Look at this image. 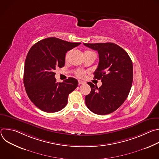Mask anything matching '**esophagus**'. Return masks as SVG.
<instances>
[{
  "label": "esophagus",
  "mask_w": 159,
  "mask_h": 159,
  "mask_svg": "<svg viewBox=\"0 0 159 159\" xmlns=\"http://www.w3.org/2000/svg\"><path fill=\"white\" fill-rule=\"evenodd\" d=\"M84 84V82H83L82 80H79V85H81V84Z\"/></svg>",
  "instance_id": "34e87169"
}]
</instances>
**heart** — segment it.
Segmentation results:
<instances>
[{
  "label": "heart",
  "instance_id": "b5f03b06",
  "mask_svg": "<svg viewBox=\"0 0 159 159\" xmlns=\"http://www.w3.org/2000/svg\"><path fill=\"white\" fill-rule=\"evenodd\" d=\"M67 58H68V54L66 55V57H65V58L66 59H67ZM76 75L78 76V77H82V76H83V75H84V73L82 72V71H80V70H79V71H78L77 73H76Z\"/></svg>",
  "mask_w": 159,
  "mask_h": 159
}]
</instances>
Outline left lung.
I'll list each match as a JSON object with an SVG mask.
<instances>
[{"mask_svg": "<svg viewBox=\"0 0 159 159\" xmlns=\"http://www.w3.org/2000/svg\"><path fill=\"white\" fill-rule=\"evenodd\" d=\"M84 44L99 53L94 78L102 82L99 88L87 83L91 91L85 96V104L95 114L108 115L119 108L129 93L133 78L132 61L124 49L113 43Z\"/></svg>", "mask_w": 159, "mask_h": 159, "instance_id": "8db88e82", "label": "left lung"}]
</instances>
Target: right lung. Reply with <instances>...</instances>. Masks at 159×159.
Listing matches in <instances>:
<instances>
[{
    "label": "right lung",
    "instance_id": "right-lung-1",
    "mask_svg": "<svg viewBox=\"0 0 159 159\" xmlns=\"http://www.w3.org/2000/svg\"><path fill=\"white\" fill-rule=\"evenodd\" d=\"M80 44L52 37L30 48L25 60L24 85L30 99L39 109L55 112L67 104L68 96L77 87L78 81L69 77L58 83L54 72L65 65L66 53Z\"/></svg>",
    "mask_w": 159,
    "mask_h": 159
}]
</instances>
